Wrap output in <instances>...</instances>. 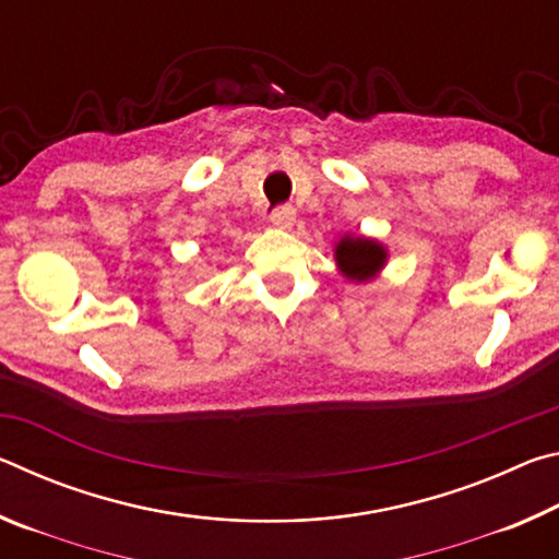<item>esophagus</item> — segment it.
Listing matches in <instances>:
<instances>
[{
	"instance_id": "1",
	"label": "esophagus",
	"mask_w": 559,
	"mask_h": 559,
	"mask_svg": "<svg viewBox=\"0 0 559 559\" xmlns=\"http://www.w3.org/2000/svg\"><path fill=\"white\" fill-rule=\"evenodd\" d=\"M271 224L276 226V229H293V224H296V210H293L290 204L278 206V210H273L271 214Z\"/></svg>"
}]
</instances>
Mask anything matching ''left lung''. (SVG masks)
Returning a JSON list of instances; mask_svg holds the SVG:
<instances>
[{"label": "left lung", "mask_w": 559, "mask_h": 559, "mask_svg": "<svg viewBox=\"0 0 559 559\" xmlns=\"http://www.w3.org/2000/svg\"><path fill=\"white\" fill-rule=\"evenodd\" d=\"M333 257L337 271L347 281L367 283L380 276L386 266V259H390V251H386L382 241L372 239V236L343 234L333 246Z\"/></svg>", "instance_id": "8db88e82"}]
</instances>
